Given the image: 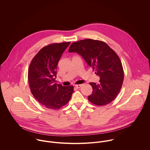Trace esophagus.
<instances>
[{
	"instance_id": "34e87169",
	"label": "esophagus",
	"mask_w": 150,
	"mask_h": 150,
	"mask_svg": "<svg viewBox=\"0 0 150 150\" xmlns=\"http://www.w3.org/2000/svg\"><path fill=\"white\" fill-rule=\"evenodd\" d=\"M81 86H82V84H79V85H76L75 86H76L77 88H80L81 87Z\"/></svg>"
}]
</instances>
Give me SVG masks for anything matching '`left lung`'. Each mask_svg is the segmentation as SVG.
I'll return each mask as SVG.
<instances>
[{
	"label": "left lung",
	"mask_w": 150,
	"mask_h": 150,
	"mask_svg": "<svg viewBox=\"0 0 150 150\" xmlns=\"http://www.w3.org/2000/svg\"><path fill=\"white\" fill-rule=\"evenodd\" d=\"M69 52H77L100 77L99 84L89 83L92 93L88 100L97 106H104L114 100L122 86L124 73L117 53L102 41L87 39L73 43Z\"/></svg>",
	"instance_id": "obj_1"
}]
</instances>
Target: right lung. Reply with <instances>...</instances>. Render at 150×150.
<instances>
[{
    "instance_id": "1",
    "label": "right lung",
    "mask_w": 150,
    "mask_h": 150,
    "mask_svg": "<svg viewBox=\"0 0 150 150\" xmlns=\"http://www.w3.org/2000/svg\"><path fill=\"white\" fill-rule=\"evenodd\" d=\"M70 42L52 43L42 48L32 59L28 69V82L35 99L47 108L58 110L70 100L73 86L55 83L58 62Z\"/></svg>"
}]
</instances>
